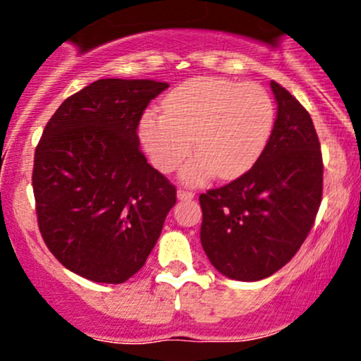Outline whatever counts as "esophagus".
Instances as JSON below:
<instances>
[{
  "instance_id": "obj_1",
  "label": "esophagus",
  "mask_w": 361,
  "mask_h": 361,
  "mask_svg": "<svg viewBox=\"0 0 361 361\" xmlns=\"http://www.w3.org/2000/svg\"><path fill=\"white\" fill-rule=\"evenodd\" d=\"M176 195H178V198H180V200H190V198L195 197L193 192H190V190H185V188H178Z\"/></svg>"
}]
</instances>
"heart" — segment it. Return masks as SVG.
I'll return each mask as SVG.
<instances>
[{"label": "heart", "instance_id": "heart-1", "mask_svg": "<svg viewBox=\"0 0 361 361\" xmlns=\"http://www.w3.org/2000/svg\"><path fill=\"white\" fill-rule=\"evenodd\" d=\"M275 118V102L258 82L200 76L169 91L163 114L144 115L139 137L163 173L180 166L195 139L198 154L181 169V180L200 185L217 173L238 178L255 166L270 142Z\"/></svg>", "mask_w": 361, "mask_h": 361}]
</instances>
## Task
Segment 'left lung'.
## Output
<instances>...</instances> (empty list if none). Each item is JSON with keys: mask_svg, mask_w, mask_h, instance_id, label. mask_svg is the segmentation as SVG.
I'll return each instance as SVG.
<instances>
[{"mask_svg": "<svg viewBox=\"0 0 361 361\" xmlns=\"http://www.w3.org/2000/svg\"><path fill=\"white\" fill-rule=\"evenodd\" d=\"M279 111L267 149L231 183L200 195V241L217 271L256 281L300 250L322 200L321 144L309 111L271 81Z\"/></svg>", "mask_w": 361, "mask_h": 361, "instance_id": "1", "label": "left lung"}]
</instances>
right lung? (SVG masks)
Returning <instances> with one entry per match:
<instances>
[{"instance_id": "obj_1", "label": "right lung", "mask_w": 361, "mask_h": 361, "mask_svg": "<svg viewBox=\"0 0 361 361\" xmlns=\"http://www.w3.org/2000/svg\"><path fill=\"white\" fill-rule=\"evenodd\" d=\"M98 80L56 110L35 149L32 185L44 243L68 270L123 283L152 251L176 188L147 163L137 127L168 88Z\"/></svg>"}]
</instances>
